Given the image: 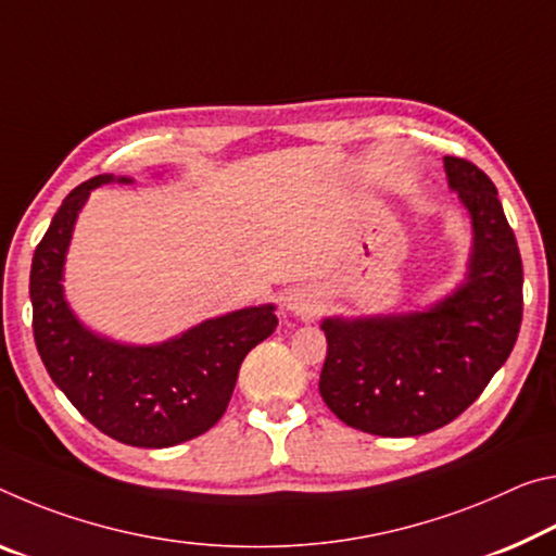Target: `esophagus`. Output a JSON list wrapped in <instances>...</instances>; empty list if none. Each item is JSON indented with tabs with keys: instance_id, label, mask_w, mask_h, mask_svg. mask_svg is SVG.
Returning <instances> with one entry per match:
<instances>
[{
	"instance_id": "34e87169",
	"label": "esophagus",
	"mask_w": 556,
	"mask_h": 556,
	"mask_svg": "<svg viewBox=\"0 0 556 556\" xmlns=\"http://www.w3.org/2000/svg\"><path fill=\"white\" fill-rule=\"evenodd\" d=\"M287 309L294 316H302V319H312L316 309H319V302H316V294L312 289H294L287 299Z\"/></svg>"
}]
</instances>
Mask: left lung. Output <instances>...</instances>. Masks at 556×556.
<instances>
[{
	"label": "left lung",
	"instance_id": "1",
	"mask_svg": "<svg viewBox=\"0 0 556 556\" xmlns=\"http://www.w3.org/2000/svg\"><path fill=\"white\" fill-rule=\"evenodd\" d=\"M443 165L472 223L465 279L428 309L321 321V399L371 435H422L455 420L505 364L522 324V257L497 188L463 157Z\"/></svg>",
	"mask_w": 556,
	"mask_h": 556
}]
</instances>
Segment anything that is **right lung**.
<instances>
[{"mask_svg": "<svg viewBox=\"0 0 556 556\" xmlns=\"http://www.w3.org/2000/svg\"><path fill=\"white\" fill-rule=\"evenodd\" d=\"M134 182L96 175L68 192L31 260L34 341L47 371L101 433L136 447H170L207 433L232 399L244 356L277 329L275 304L205 319L161 343H121L78 321L64 296L74 225L91 190Z\"/></svg>", "mask_w": 556, "mask_h": 556, "instance_id": "1", "label": "right lung"}]
</instances>
